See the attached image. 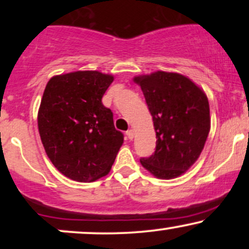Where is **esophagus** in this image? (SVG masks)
<instances>
[{"instance_id": "esophagus-1", "label": "esophagus", "mask_w": 249, "mask_h": 249, "mask_svg": "<svg viewBox=\"0 0 249 249\" xmlns=\"http://www.w3.org/2000/svg\"><path fill=\"white\" fill-rule=\"evenodd\" d=\"M126 136H127V138L130 139H133V136H134V133H133V131L132 130H127L126 131Z\"/></svg>"}]
</instances>
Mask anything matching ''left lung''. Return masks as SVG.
Segmentation results:
<instances>
[{
	"instance_id": "8db88e82",
	"label": "left lung",
	"mask_w": 249,
	"mask_h": 249,
	"mask_svg": "<svg viewBox=\"0 0 249 249\" xmlns=\"http://www.w3.org/2000/svg\"><path fill=\"white\" fill-rule=\"evenodd\" d=\"M141 85L156 130V151L141 162L157 178L181 176L199 158L211 128L204 91L187 77L157 71L134 77Z\"/></svg>"
}]
</instances>
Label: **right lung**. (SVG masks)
<instances>
[{
	"label": "right lung",
	"mask_w": 249,
	"mask_h": 249,
	"mask_svg": "<svg viewBox=\"0 0 249 249\" xmlns=\"http://www.w3.org/2000/svg\"><path fill=\"white\" fill-rule=\"evenodd\" d=\"M113 76L76 71L53 76L39 105L38 131L57 170L81 182L107 176L124 142L102 98Z\"/></svg>",
	"instance_id": "add662e5"
}]
</instances>
